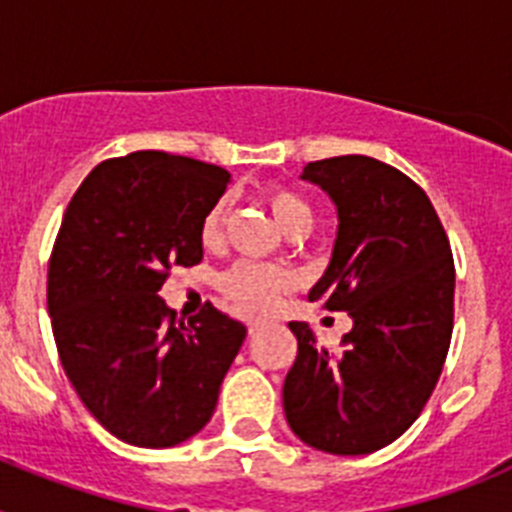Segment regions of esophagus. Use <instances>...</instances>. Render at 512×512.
<instances>
[{
	"label": "esophagus",
	"mask_w": 512,
	"mask_h": 512,
	"mask_svg": "<svg viewBox=\"0 0 512 512\" xmlns=\"http://www.w3.org/2000/svg\"><path fill=\"white\" fill-rule=\"evenodd\" d=\"M264 323H266L264 318H251L248 320V330H251V333H256V330H259Z\"/></svg>",
	"instance_id": "1"
}]
</instances>
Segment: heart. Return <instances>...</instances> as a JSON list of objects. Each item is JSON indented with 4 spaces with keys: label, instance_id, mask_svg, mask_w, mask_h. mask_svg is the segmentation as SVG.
I'll return each mask as SVG.
<instances>
[{
    "label": "heart",
    "instance_id": "obj_1",
    "mask_svg": "<svg viewBox=\"0 0 512 512\" xmlns=\"http://www.w3.org/2000/svg\"><path fill=\"white\" fill-rule=\"evenodd\" d=\"M264 202L269 205L271 215L279 228L292 238H305L315 223V212L310 202L292 189L269 187L264 189ZM223 205L207 210L200 225V238L207 248L217 246L223 235ZM220 287L230 297L238 310L243 312H264L269 310L284 289L292 287V274L284 266L259 264V261H238L220 277Z\"/></svg>",
    "mask_w": 512,
    "mask_h": 512
}]
</instances>
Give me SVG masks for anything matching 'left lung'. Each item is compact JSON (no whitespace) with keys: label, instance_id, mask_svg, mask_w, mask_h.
<instances>
[{"label":"left lung","instance_id":"8db88e82","mask_svg":"<svg viewBox=\"0 0 512 512\" xmlns=\"http://www.w3.org/2000/svg\"><path fill=\"white\" fill-rule=\"evenodd\" d=\"M338 210L333 256L307 300L348 312L330 354L307 323H289L297 359L284 379L289 428L312 449L372 454L408 431L431 397L454 330V256L418 184L369 156L302 169Z\"/></svg>","mask_w":512,"mask_h":512}]
</instances>
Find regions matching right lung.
Listing matches in <instances>:
<instances>
[{
    "instance_id": "right-lung-1",
    "label": "right lung",
    "mask_w": 512,
    "mask_h": 512,
    "mask_svg": "<svg viewBox=\"0 0 512 512\" xmlns=\"http://www.w3.org/2000/svg\"><path fill=\"white\" fill-rule=\"evenodd\" d=\"M230 174L135 151L94 166L63 212L48 312L63 372L115 438L169 449L212 418L246 325L207 302L184 325L158 297L171 266L202 261L200 225Z\"/></svg>"
}]
</instances>
